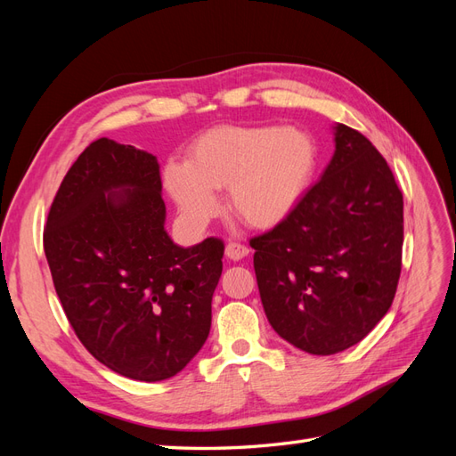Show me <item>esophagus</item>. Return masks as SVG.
I'll use <instances>...</instances> for the list:
<instances>
[{
    "label": "esophagus",
    "instance_id": "34e87169",
    "mask_svg": "<svg viewBox=\"0 0 456 456\" xmlns=\"http://www.w3.org/2000/svg\"><path fill=\"white\" fill-rule=\"evenodd\" d=\"M224 253H226V256L230 260H241V258H245L247 255H249V249H247V247L241 245V243L232 241V243L226 245V251Z\"/></svg>",
    "mask_w": 456,
    "mask_h": 456
}]
</instances>
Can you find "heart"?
<instances>
[{"instance_id":"obj_1","label":"heart","mask_w":456,"mask_h":456,"mask_svg":"<svg viewBox=\"0 0 456 456\" xmlns=\"http://www.w3.org/2000/svg\"><path fill=\"white\" fill-rule=\"evenodd\" d=\"M312 136L295 127H218L196 141L186 163H169L163 183L184 223L201 230L228 190V211L268 230L295 211L315 171Z\"/></svg>"}]
</instances>
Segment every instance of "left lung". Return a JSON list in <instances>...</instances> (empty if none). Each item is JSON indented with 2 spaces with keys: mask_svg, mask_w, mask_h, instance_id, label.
I'll return each instance as SVG.
<instances>
[{
  "mask_svg": "<svg viewBox=\"0 0 456 456\" xmlns=\"http://www.w3.org/2000/svg\"><path fill=\"white\" fill-rule=\"evenodd\" d=\"M320 181L273 230L251 240L266 317L283 340L330 355L365 338L390 310L402 272L403 196L362 133L333 127Z\"/></svg>",
  "mask_w": 456,
  "mask_h": 456,
  "instance_id": "1",
  "label": "left lung"
}]
</instances>
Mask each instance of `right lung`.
<instances>
[{
  "instance_id": "1",
  "label": "right lung",
  "mask_w": 456,
  "mask_h": 456,
  "mask_svg": "<svg viewBox=\"0 0 456 456\" xmlns=\"http://www.w3.org/2000/svg\"><path fill=\"white\" fill-rule=\"evenodd\" d=\"M156 156L99 139L54 196L44 249L62 310L108 369L141 382L181 372L211 329L224 243L176 245Z\"/></svg>"
}]
</instances>
